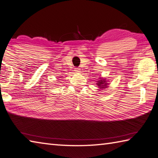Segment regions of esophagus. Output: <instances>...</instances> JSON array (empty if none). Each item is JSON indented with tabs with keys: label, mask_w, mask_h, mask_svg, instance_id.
I'll return each mask as SVG.
<instances>
[{
	"label": "esophagus",
	"mask_w": 158,
	"mask_h": 158,
	"mask_svg": "<svg viewBox=\"0 0 158 158\" xmlns=\"http://www.w3.org/2000/svg\"><path fill=\"white\" fill-rule=\"evenodd\" d=\"M74 71H75L76 73H79L80 72H81V69H80L79 68H75V70H74Z\"/></svg>",
	"instance_id": "esophagus-1"
}]
</instances>
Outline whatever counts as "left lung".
<instances>
[{
    "mask_svg": "<svg viewBox=\"0 0 158 158\" xmlns=\"http://www.w3.org/2000/svg\"><path fill=\"white\" fill-rule=\"evenodd\" d=\"M99 79L97 81L96 85L98 87V89L99 91H101V90L105 89L106 88H108L109 85L110 83H108V81H106V79L105 78H103L102 77H100Z\"/></svg>",
    "mask_w": 158,
    "mask_h": 158,
    "instance_id": "obj_1",
    "label": "left lung"
}]
</instances>
